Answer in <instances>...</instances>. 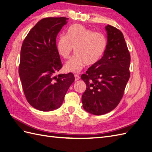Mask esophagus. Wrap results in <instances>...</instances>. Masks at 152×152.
Wrapping results in <instances>:
<instances>
[{
    "label": "esophagus",
    "instance_id": "1",
    "mask_svg": "<svg viewBox=\"0 0 152 152\" xmlns=\"http://www.w3.org/2000/svg\"><path fill=\"white\" fill-rule=\"evenodd\" d=\"M74 76H75V81L79 80L80 79V77L78 75H75Z\"/></svg>",
    "mask_w": 152,
    "mask_h": 152
}]
</instances>
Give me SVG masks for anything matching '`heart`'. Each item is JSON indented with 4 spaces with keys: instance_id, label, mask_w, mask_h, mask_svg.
Wrapping results in <instances>:
<instances>
[{
    "instance_id": "b5f03b06",
    "label": "heart",
    "mask_w": 152,
    "mask_h": 152,
    "mask_svg": "<svg viewBox=\"0 0 152 152\" xmlns=\"http://www.w3.org/2000/svg\"><path fill=\"white\" fill-rule=\"evenodd\" d=\"M107 46V39L100 32L93 30L80 24L69 27L66 35L60 36L57 40V50L64 59H68L75 48V54L64 65L68 72L79 73L86 64H95L103 56Z\"/></svg>"
}]
</instances>
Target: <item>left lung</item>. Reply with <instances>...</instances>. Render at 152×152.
Wrapping results in <instances>:
<instances>
[{
	"instance_id": "1",
	"label": "left lung",
	"mask_w": 152,
	"mask_h": 152,
	"mask_svg": "<svg viewBox=\"0 0 152 152\" xmlns=\"http://www.w3.org/2000/svg\"><path fill=\"white\" fill-rule=\"evenodd\" d=\"M105 28L107 46L104 56L81 75L86 84L82 96L83 108L94 115H102L116 107L130 78V56L124 34L110 25Z\"/></svg>"
}]
</instances>
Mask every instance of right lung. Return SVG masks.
<instances>
[{
    "instance_id": "1",
    "label": "right lung",
    "mask_w": 152,
    "mask_h": 152,
    "mask_svg": "<svg viewBox=\"0 0 152 152\" xmlns=\"http://www.w3.org/2000/svg\"><path fill=\"white\" fill-rule=\"evenodd\" d=\"M68 20L49 17L39 20L28 33L20 51L18 72L24 94L30 105L42 111L60 107L75 80L72 73L54 75L63 66L56 37Z\"/></svg>"
}]
</instances>
